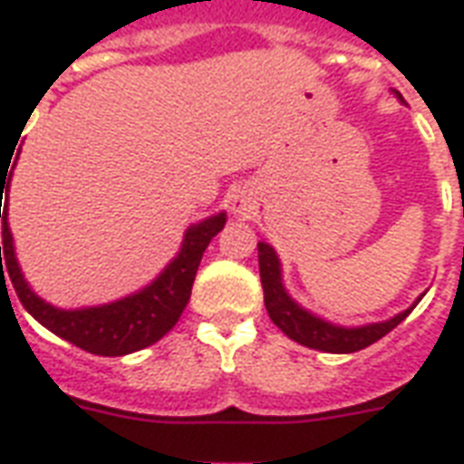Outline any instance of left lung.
<instances>
[{
	"instance_id": "obj_1",
	"label": "left lung",
	"mask_w": 464,
	"mask_h": 464,
	"mask_svg": "<svg viewBox=\"0 0 464 464\" xmlns=\"http://www.w3.org/2000/svg\"><path fill=\"white\" fill-rule=\"evenodd\" d=\"M257 253H260V279H262V291H265V305L272 317V323L279 330L291 337L298 344L317 349V352H330V353H352L359 349H366L381 337H385L388 332H392L397 324L402 323L404 317L411 313L404 310L400 315L385 323L366 324V327H337L320 320V317L310 315L304 308H298L282 286V272H279V260H276L275 250L267 243H257Z\"/></svg>"
}]
</instances>
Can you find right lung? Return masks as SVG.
I'll return each instance as SVG.
<instances>
[{
    "label": "right lung",
    "instance_id": "obj_1",
    "mask_svg": "<svg viewBox=\"0 0 464 464\" xmlns=\"http://www.w3.org/2000/svg\"><path fill=\"white\" fill-rule=\"evenodd\" d=\"M18 144V141H16ZM11 163V160H9ZM9 168H0V199L6 202L4 185H9ZM2 218V246H0V272L9 275L18 301L40 324L54 332L57 337L67 339L72 344L98 356H125L140 352L144 346L159 342L173 324L180 320L182 310L189 301V291L195 282L197 267L209 240L217 236L226 224V214L211 217L197 226H189L182 240L180 255L166 267V272L140 294L115 301L111 305L83 310H57L28 289L21 269H18L14 243H11L9 221H6V204L0 207ZM5 265L2 266L1 262Z\"/></svg>",
    "mask_w": 464,
    "mask_h": 464
}]
</instances>
